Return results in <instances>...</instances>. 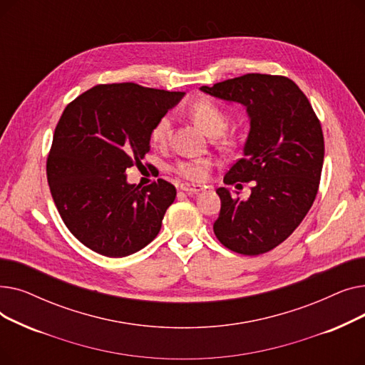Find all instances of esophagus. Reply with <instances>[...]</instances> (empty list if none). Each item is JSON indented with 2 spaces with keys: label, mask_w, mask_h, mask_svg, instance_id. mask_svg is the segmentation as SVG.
Masks as SVG:
<instances>
[{
  "label": "esophagus",
  "mask_w": 365,
  "mask_h": 365,
  "mask_svg": "<svg viewBox=\"0 0 365 365\" xmlns=\"http://www.w3.org/2000/svg\"><path fill=\"white\" fill-rule=\"evenodd\" d=\"M180 189L185 190V192L187 194H197V192H201V190L204 189L202 186L200 185H189V183H182L180 185Z\"/></svg>",
  "instance_id": "1"
}]
</instances>
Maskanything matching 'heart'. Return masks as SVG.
I'll return each instance as SVG.
<instances>
[{
	"mask_svg": "<svg viewBox=\"0 0 365 365\" xmlns=\"http://www.w3.org/2000/svg\"><path fill=\"white\" fill-rule=\"evenodd\" d=\"M190 117L194 123L210 136L220 134L227 125V113L219 106L216 102L210 99H200L189 109ZM171 136V118L170 115H163L158 121L153 124L150 131V139L157 145H167ZM226 145H234V139L229 138L225 140ZM212 158H190V160H179L173 164V171L178 173L186 180L200 182L207 178L208 168L212 167Z\"/></svg>",
	"mask_w": 365,
	"mask_h": 365,
	"instance_id": "b5f03b06",
	"label": "heart"
}]
</instances>
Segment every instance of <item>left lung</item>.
Instances as JSON below:
<instances>
[{
    "instance_id": "left-lung-1",
    "label": "left lung",
    "mask_w": 365,
    "mask_h": 365,
    "mask_svg": "<svg viewBox=\"0 0 365 365\" xmlns=\"http://www.w3.org/2000/svg\"><path fill=\"white\" fill-rule=\"evenodd\" d=\"M201 90L245 106L250 133L242 157L223 182L242 187L247 200L219 187L220 213L213 225L229 250L259 256L289 238L312 207L324 163V136L312 105L282 75L245 73Z\"/></svg>"
}]
</instances>
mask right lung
Listing matches in <instances>:
<instances>
[{
  "label": "right lung",
  "instance_id": "right-lung-1",
  "mask_svg": "<svg viewBox=\"0 0 365 365\" xmlns=\"http://www.w3.org/2000/svg\"><path fill=\"white\" fill-rule=\"evenodd\" d=\"M183 96L134 83L99 84L65 108L47 180L63 223L90 250L124 257L158 235L176 187L164 179L130 185L125 170L142 164L153 124Z\"/></svg>",
  "mask_w": 365,
  "mask_h": 365
}]
</instances>
